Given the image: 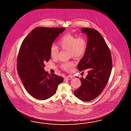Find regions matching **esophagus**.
Returning a JSON list of instances; mask_svg holds the SVG:
<instances>
[{
  "instance_id": "obj_1",
  "label": "esophagus",
  "mask_w": 131,
  "mask_h": 131,
  "mask_svg": "<svg viewBox=\"0 0 131 131\" xmlns=\"http://www.w3.org/2000/svg\"><path fill=\"white\" fill-rule=\"evenodd\" d=\"M72 76H68L65 77L64 79H65V80H70L72 79Z\"/></svg>"
}]
</instances>
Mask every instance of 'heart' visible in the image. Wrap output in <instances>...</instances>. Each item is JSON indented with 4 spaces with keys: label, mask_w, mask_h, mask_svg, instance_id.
Listing matches in <instances>:
<instances>
[{
    "label": "heart",
    "mask_w": 131,
    "mask_h": 131,
    "mask_svg": "<svg viewBox=\"0 0 131 131\" xmlns=\"http://www.w3.org/2000/svg\"><path fill=\"white\" fill-rule=\"evenodd\" d=\"M60 48L63 50L68 51L69 55L72 57L79 58L83 56L85 53L86 49V42L85 39L80 37H76L71 35H66L62 36L58 42ZM59 50L53 45L50 49V53L52 59L57 57ZM75 65L73 61H69L61 65L63 70H70Z\"/></svg>",
    "instance_id": "heart-1"
}]
</instances>
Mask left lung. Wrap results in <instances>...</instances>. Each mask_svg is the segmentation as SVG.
<instances>
[{
    "instance_id": "8db88e82",
    "label": "left lung",
    "mask_w": 131,
    "mask_h": 131,
    "mask_svg": "<svg viewBox=\"0 0 131 131\" xmlns=\"http://www.w3.org/2000/svg\"><path fill=\"white\" fill-rule=\"evenodd\" d=\"M82 33L88 37L86 52L78 64L80 71L88 70L86 78L80 79L81 86L74 95L83 101H90L102 93L108 82L112 68L108 47L101 35L95 29L84 27Z\"/></svg>"
}]
</instances>
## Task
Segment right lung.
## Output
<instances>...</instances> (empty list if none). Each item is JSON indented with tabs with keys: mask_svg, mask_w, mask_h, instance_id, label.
I'll return each instance as SVG.
<instances>
[{
	"mask_svg": "<svg viewBox=\"0 0 131 131\" xmlns=\"http://www.w3.org/2000/svg\"><path fill=\"white\" fill-rule=\"evenodd\" d=\"M65 28L36 27L24 40L19 50L17 70L26 91L34 97L48 99L56 92L63 78L49 74L45 63L51 58L50 49Z\"/></svg>",
	"mask_w": 131,
	"mask_h": 131,
	"instance_id": "add662e5",
	"label": "right lung"
}]
</instances>
